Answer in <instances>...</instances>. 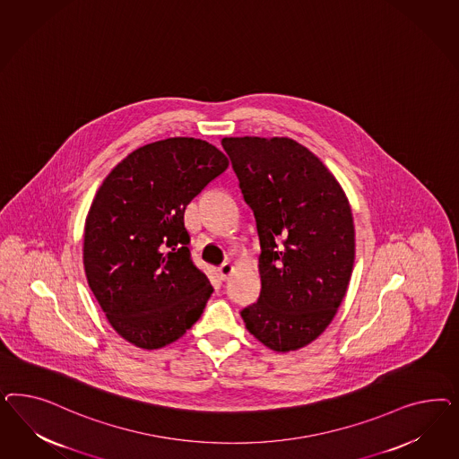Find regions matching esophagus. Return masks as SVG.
<instances>
[{
    "label": "esophagus",
    "instance_id": "1",
    "mask_svg": "<svg viewBox=\"0 0 459 459\" xmlns=\"http://www.w3.org/2000/svg\"><path fill=\"white\" fill-rule=\"evenodd\" d=\"M217 271H219V276H221V279L225 281V279H229L232 274H234L236 267L232 264H229V263H225V264L221 265Z\"/></svg>",
    "mask_w": 459,
    "mask_h": 459
}]
</instances>
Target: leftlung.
I'll use <instances>...</instances> for the list:
<instances>
[{
    "label": "left lung",
    "mask_w": 459,
    "mask_h": 459,
    "mask_svg": "<svg viewBox=\"0 0 459 459\" xmlns=\"http://www.w3.org/2000/svg\"><path fill=\"white\" fill-rule=\"evenodd\" d=\"M261 242V294L246 328L274 351L316 340L347 294L355 227L347 195L318 156L291 138H223Z\"/></svg>",
    "instance_id": "left-lung-1"
}]
</instances>
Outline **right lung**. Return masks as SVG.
<instances>
[{"label":"right lung","instance_id":"1","mask_svg":"<svg viewBox=\"0 0 459 459\" xmlns=\"http://www.w3.org/2000/svg\"><path fill=\"white\" fill-rule=\"evenodd\" d=\"M229 167L207 141L144 144L112 168L83 227V269L112 328L144 350L186 333L213 288L190 257L185 209Z\"/></svg>","mask_w":459,"mask_h":459}]
</instances>
